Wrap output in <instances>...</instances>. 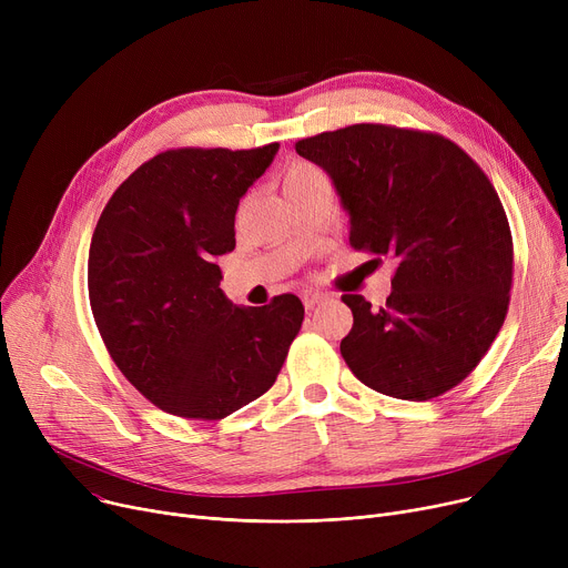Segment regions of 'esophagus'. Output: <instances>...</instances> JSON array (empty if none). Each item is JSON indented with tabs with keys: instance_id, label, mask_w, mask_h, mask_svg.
Segmentation results:
<instances>
[{
	"instance_id": "obj_1",
	"label": "esophagus",
	"mask_w": 568,
	"mask_h": 568,
	"mask_svg": "<svg viewBox=\"0 0 568 568\" xmlns=\"http://www.w3.org/2000/svg\"><path fill=\"white\" fill-rule=\"evenodd\" d=\"M322 300H324V294H320V292H313V290H306V292L302 294V302H304L306 311L315 308V306H317Z\"/></svg>"
}]
</instances>
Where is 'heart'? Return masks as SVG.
Wrapping results in <instances>:
<instances>
[{
	"label": "heart",
	"instance_id": "1",
	"mask_svg": "<svg viewBox=\"0 0 568 568\" xmlns=\"http://www.w3.org/2000/svg\"><path fill=\"white\" fill-rule=\"evenodd\" d=\"M315 179H320V174L313 168H308V165H294V168L287 170V174L283 179V191L292 189V186L311 184V182H315Z\"/></svg>",
	"mask_w": 568,
	"mask_h": 568
}]
</instances>
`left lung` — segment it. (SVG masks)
Returning <instances> with one entry per match:
<instances>
[{
	"label": "left lung",
	"instance_id": "8db88e82",
	"mask_svg": "<svg viewBox=\"0 0 568 568\" xmlns=\"http://www.w3.org/2000/svg\"><path fill=\"white\" fill-rule=\"evenodd\" d=\"M296 154L329 174L352 248L396 264L384 308L343 294L349 371L403 400L454 389L501 329L514 278L509 221L484 170L452 140L382 124L300 140Z\"/></svg>",
	"mask_w": 568,
	"mask_h": 568
}]
</instances>
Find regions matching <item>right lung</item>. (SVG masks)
Returning <instances> with one entry per match:
<instances>
[{"instance_id":"right-lung-1","label":"right lung","mask_w":568,"mask_h":568,"mask_svg":"<svg viewBox=\"0 0 568 568\" xmlns=\"http://www.w3.org/2000/svg\"><path fill=\"white\" fill-rule=\"evenodd\" d=\"M260 149H172L114 191L89 246V304L126 379L184 419H223L268 392L300 334L304 304L262 308L221 290L239 200L272 165Z\"/></svg>"}]
</instances>
